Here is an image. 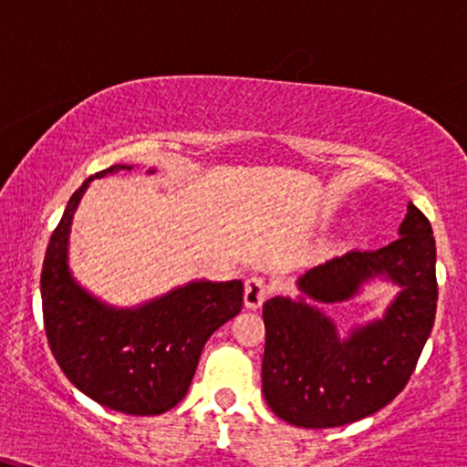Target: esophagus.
<instances>
[{
    "instance_id": "esophagus-1",
    "label": "esophagus",
    "mask_w": 467,
    "mask_h": 467,
    "mask_svg": "<svg viewBox=\"0 0 467 467\" xmlns=\"http://www.w3.org/2000/svg\"><path fill=\"white\" fill-rule=\"evenodd\" d=\"M269 294L267 280L261 276H250L245 280V306L248 308H258L265 302Z\"/></svg>"
}]
</instances>
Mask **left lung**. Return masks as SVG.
I'll return each instance as SVG.
<instances>
[{
  "label": "left lung",
  "instance_id": "obj_1",
  "mask_svg": "<svg viewBox=\"0 0 467 467\" xmlns=\"http://www.w3.org/2000/svg\"><path fill=\"white\" fill-rule=\"evenodd\" d=\"M435 237L409 204L400 237L380 250H352L313 267L300 289L317 302L348 300L368 278L387 274L402 287L379 322L339 341L335 324L306 302L263 305V394L285 422L333 429L387 407L411 379L437 311Z\"/></svg>",
  "mask_w": 467,
  "mask_h": 467
}]
</instances>
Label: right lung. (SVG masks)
<instances>
[{"label": "right lung", "instance_id": "obj_1", "mask_svg": "<svg viewBox=\"0 0 467 467\" xmlns=\"http://www.w3.org/2000/svg\"><path fill=\"white\" fill-rule=\"evenodd\" d=\"M119 170L130 167L112 165L95 178ZM87 182L71 195L45 252V335L56 363L82 394L119 413H165L187 396L209 337L241 311L244 283H191L134 311L99 305L67 269L71 217Z\"/></svg>", "mask_w": 467, "mask_h": 467}]
</instances>
